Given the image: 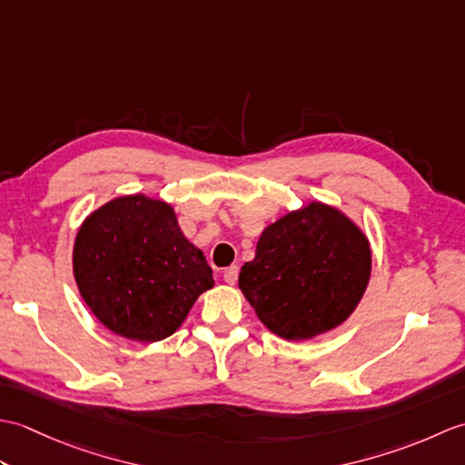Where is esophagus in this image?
Segmentation results:
<instances>
[{"label":"esophagus","mask_w":465,"mask_h":465,"mask_svg":"<svg viewBox=\"0 0 465 465\" xmlns=\"http://www.w3.org/2000/svg\"><path fill=\"white\" fill-rule=\"evenodd\" d=\"M238 273H240V268H238V265H230V268H225V272H223V280H225V283L233 285L235 282H238Z\"/></svg>","instance_id":"obj_1"}]
</instances>
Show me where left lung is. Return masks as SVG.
<instances>
[{
    "label": "left lung",
    "mask_w": 465,
    "mask_h": 465,
    "mask_svg": "<svg viewBox=\"0 0 465 465\" xmlns=\"http://www.w3.org/2000/svg\"><path fill=\"white\" fill-rule=\"evenodd\" d=\"M370 273L365 233L335 207L312 202L265 227L238 282L265 328L298 341L348 320Z\"/></svg>",
    "instance_id": "1"
}]
</instances>
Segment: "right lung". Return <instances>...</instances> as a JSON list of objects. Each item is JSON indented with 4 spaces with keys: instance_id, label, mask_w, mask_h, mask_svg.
Instances as JSON below:
<instances>
[{
    "instance_id": "obj_1",
    "label": "right lung",
    "mask_w": 465,
    "mask_h": 465,
    "mask_svg": "<svg viewBox=\"0 0 465 465\" xmlns=\"http://www.w3.org/2000/svg\"><path fill=\"white\" fill-rule=\"evenodd\" d=\"M74 275L107 330L143 343L172 335L213 288L212 268L185 240L173 207L142 193L115 197L85 217Z\"/></svg>"
}]
</instances>
